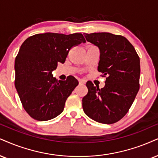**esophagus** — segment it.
I'll return each mask as SVG.
<instances>
[{"label":"esophagus","instance_id":"esophagus-1","mask_svg":"<svg viewBox=\"0 0 158 158\" xmlns=\"http://www.w3.org/2000/svg\"><path fill=\"white\" fill-rule=\"evenodd\" d=\"M79 83H80V84H85V80H83V79H80L79 80Z\"/></svg>","mask_w":158,"mask_h":158}]
</instances>
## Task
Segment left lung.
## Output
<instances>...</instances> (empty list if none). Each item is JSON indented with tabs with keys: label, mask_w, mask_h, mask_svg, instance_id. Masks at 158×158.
Segmentation results:
<instances>
[{
	"label": "left lung",
	"mask_w": 158,
	"mask_h": 158,
	"mask_svg": "<svg viewBox=\"0 0 158 158\" xmlns=\"http://www.w3.org/2000/svg\"><path fill=\"white\" fill-rule=\"evenodd\" d=\"M87 42L100 50L99 72L106 76L102 89L88 81L83 111L102 124H113L127 113L139 90L140 58L125 37L110 33L83 34Z\"/></svg>",
	"instance_id": "1"
}]
</instances>
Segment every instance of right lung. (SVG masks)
Returning <instances> with one entry per match:
<instances>
[{
  "label": "right lung",
  "instance_id": "1",
  "mask_svg": "<svg viewBox=\"0 0 158 158\" xmlns=\"http://www.w3.org/2000/svg\"><path fill=\"white\" fill-rule=\"evenodd\" d=\"M85 42L81 33H44L22 44L15 58V85L23 108L34 119L50 120L63 112L78 81L72 75L58 81L52 72L65 62L72 47Z\"/></svg>",
  "mask_w": 158,
  "mask_h": 158
}]
</instances>
